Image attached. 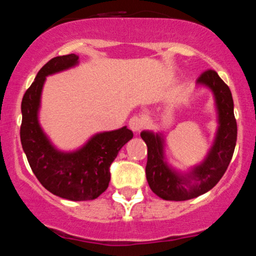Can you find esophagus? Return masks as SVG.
<instances>
[{
	"label": "esophagus",
	"instance_id": "1",
	"mask_svg": "<svg viewBox=\"0 0 256 256\" xmlns=\"http://www.w3.org/2000/svg\"><path fill=\"white\" fill-rule=\"evenodd\" d=\"M128 126H130L131 130L134 131V132H138L143 126H144V119H143L141 115H134L130 119V122H128Z\"/></svg>",
	"mask_w": 256,
	"mask_h": 256
}]
</instances>
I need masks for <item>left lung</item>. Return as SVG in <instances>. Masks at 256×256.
<instances>
[{
  "label": "left lung",
  "instance_id": "8db88e82",
  "mask_svg": "<svg viewBox=\"0 0 256 256\" xmlns=\"http://www.w3.org/2000/svg\"><path fill=\"white\" fill-rule=\"evenodd\" d=\"M196 84L212 91L218 113V128L215 142L206 158L187 175H182L168 165L164 159V138L159 134L143 131L141 137L147 144L146 176L150 190L165 200H188L204 194L220 181L226 172L237 141V122L233 113V100L230 87L215 70H206Z\"/></svg>",
  "mask_w": 256,
  "mask_h": 256
}]
</instances>
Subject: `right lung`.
<instances>
[{
    "instance_id": "obj_1",
    "label": "right lung",
    "mask_w": 256,
    "mask_h": 256,
    "mask_svg": "<svg viewBox=\"0 0 256 256\" xmlns=\"http://www.w3.org/2000/svg\"><path fill=\"white\" fill-rule=\"evenodd\" d=\"M74 53L52 58L36 75L22 100L20 141L32 172L53 194L68 200H92L108 188L112 162L126 142L134 137L126 126L94 134L80 150L64 153L56 150L42 131L38 113L41 91L48 75L76 66Z\"/></svg>"
}]
</instances>
